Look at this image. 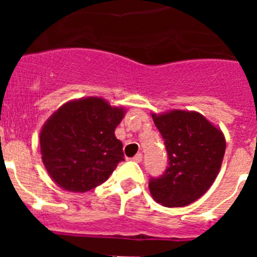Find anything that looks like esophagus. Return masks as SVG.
Masks as SVG:
<instances>
[{"instance_id": "obj_1", "label": "esophagus", "mask_w": 257, "mask_h": 257, "mask_svg": "<svg viewBox=\"0 0 257 257\" xmlns=\"http://www.w3.org/2000/svg\"><path fill=\"white\" fill-rule=\"evenodd\" d=\"M133 161H134V162H138V163L142 162V161H143V154L142 153H138L135 157H134Z\"/></svg>"}]
</instances>
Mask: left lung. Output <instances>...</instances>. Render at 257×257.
<instances>
[{"instance_id":"1","label":"left lung","mask_w":257,"mask_h":257,"mask_svg":"<svg viewBox=\"0 0 257 257\" xmlns=\"http://www.w3.org/2000/svg\"><path fill=\"white\" fill-rule=\"evenodd\" d=\"M152 118L169 154L165 174L149 180L152 197L165 207L190 205L219 174L226 147L224 134L198 112L175 109Z\"/></svg>"}]
</instances>
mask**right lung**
Here are the masks:
<instances>
[{"label":"right lung","instance_id":"right-lung-1","mask_svg":"<svg viewBox=\"0 0 257 257\" xmlns=\"http://www.w3.org/2000/svg\"><path fill=\"white\" fill-rule=\"evenodd\" d=\"M124 115L103 97L63 104L40 133L41 154L49 176L68 192L85 193L112 175L124 161L114 130Z\"/></svg>","mask_w":257,"mask_h":257}]
</instances>
